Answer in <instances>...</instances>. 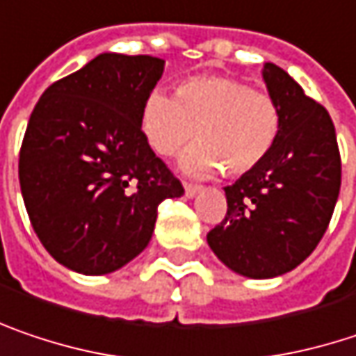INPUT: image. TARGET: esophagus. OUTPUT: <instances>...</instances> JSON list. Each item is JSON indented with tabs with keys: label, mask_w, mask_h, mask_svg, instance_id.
<instances>
[{
	"label": "esophagus",
	"mask_w": 356,
	"mask_h": 356,
	"mask_svg": "<svg viewBox=\"0 0 356 356\" xmlns=\"http://www.w3.org/2000/svg\"><path fill=\"white\" fill-rule=\"evenodd\" d=\"M200 191V185H193V183H185V195L187 197H193L195 193Z\"/></svg>",
	"instance_id": "obj_1"
}]
</instances>
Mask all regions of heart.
<instances>
[{
	"label": "heart",
	"mask_w": 356,
	"mask_h": 356,
	"mask_svg": "<svg viewBox=\"0 0 356 356\" xmlns=\"http://www.w3.org/2000/svg\"><path fill=\"white\" fill-rule=\"evenodd\" d=\"M140 126L161 156H173L195 138L181 161L191 175L224 171L241 177L273 152L281 132V108L265 91L232 77L200 75L179 83L175 97L152 91L145 99Z\"/></svg>",
	"instance_id": "b5f03b06"
}]
</instances>
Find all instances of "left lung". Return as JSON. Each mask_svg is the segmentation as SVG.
I'll return each mask as SVG.
<instances>
[{
  "instance_id": "left-lung-1",
  "label": "left lung",
  "mask_w": 356,
  "mask_h": 356,
  "mask_svg": "<svg viewBox=\"0 0 356 356\" xmlns=\"http://www.w3.org/2000/svg\"><path fill=\"white\" fill-rule=\"evenodd\" d=\"M263 79L281 108V132L263 165L224 187L228 210L208 232L234 273L271 279L296 269L322 241L340 191V152L330 113L281 67Z\"/></svg>"
}]
</instances>
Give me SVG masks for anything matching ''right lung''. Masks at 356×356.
Listing matches in <instances>:
<instances>
[{"label": "right lung", "mask_w": 356, "mask_h": 356, "mask_svg": "<svg viewBox=\"0 0 356 356\" xmlns=\"http://www.w3.org/2000/svg\"><path fill=\"white\" fill-rule=\"evenodd\" d=\"M165 60L104 52L52 83L19 148L32 228L54 261L106 275L150 243L156 208L183 185L146 143L140 112Z\"/></svg>", "instance_id": "add662e5"}]
</instances>
